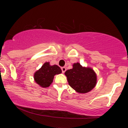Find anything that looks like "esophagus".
<instances>
[{
  "label": "esophagus",
  "mask_w": 128,
  "mask_h": 128,
  "mask_svg": "<svg viewBox=\"0 0 128 128\" xmlns=\"http://www.w3.org/2000/svg\"><path fill=\"white\" fill-rule=\"evenodd\" d=\"M61 70H62V72L64 74V73L66 72V68L65 67H61Z\"/></svg>",
  "instance_id": "1"
}]
</instances>
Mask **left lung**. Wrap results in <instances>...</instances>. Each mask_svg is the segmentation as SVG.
Returning <instances> with one entry per match:
<instances>
[{
    "instance_id": "left-lung-1",
    "label": "left lung",
    "mask_w": 128,
    "mask_h": 128,
    "mask_svg": "<svg viewBox=\"0 0 128 128\" xmlns=\"http://www.w3.org/2000/svg\"><path fill=\"white\" fill-rule=\"evenodd\" d=\"M72 66V68L64 73L70 86L80 94L92 90L97 83L95 71L91 67H82L79 62L74 63Z\"/></svg>"
}]
</instances>
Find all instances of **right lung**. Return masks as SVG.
Returning a JSON list of instances; mask_svg holds the SVG:
<instances>
[{
    "label": "right lung",
    "instance_id": "obj_1",
    "mask_svg": "<svg viewBox=\"0 0 128 128\" xmlns=\"http://www.w3.org/2000/svg\"><path fill=\"white\" fill-rule=\"evenodd\" d=\"M62 73L60 67L57 65L51 66L49 62H46L42 67L34 74L35 82L42 88H48L53 82L54 75Z\"/></svg>",
    "mask_w": 128,
    "mask_h": 128
}]
</instances>
